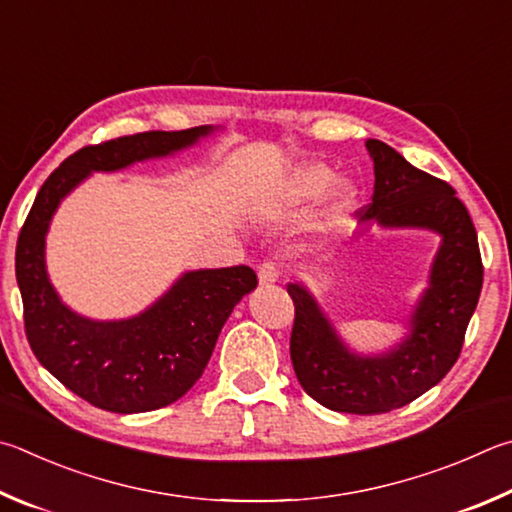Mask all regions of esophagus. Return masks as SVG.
<instances>
[{"instance_id":"34e87169","label":"esophagus","mask_w":512,"mask_h":512,"mask_svg":"<svg viewBox=\"0 0 512 512\" xmlns=\"http://www.w3.org/2000/svg\"><path fill=\"white\" fill-rule=\"evenodd\" d=\"M257 277H259V284H264V286L275 284L277 280H280V268H277V264L271 262V259H268V262L259 264Z\"/></svg>"}]
</instances>
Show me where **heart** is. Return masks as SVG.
Masks as SVG:
<instances>
[{"instance_id": "b5f03b06", "label": "heart", "mask_w": 512, "mask_h": 512, "mask_svg": "<svg viewBox=\"0 0 512 512\" xmlns=\"http://www.w3.org/2000/svg\"><path fill=\"white\" fill-rule=\"evenodd\" d=\"M331 179V172L327 170V167L322 165H306L302 167L300 172L295 174L293 179V185H291V194L295 201H306L311 199L318 194L324 185L329 183ZM353 201V190L349 188L347 183H336L329 192V206H327V212L331 219L340 217L342 212H345Z\"/></svg>"}]
</instances>
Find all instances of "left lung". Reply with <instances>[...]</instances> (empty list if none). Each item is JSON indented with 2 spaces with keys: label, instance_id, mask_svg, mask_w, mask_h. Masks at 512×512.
Instances as JSON below:
<instances>
[{
  "label": "left lung",
  "instance_id": "1",
  "mask_svg": "<svg viewBox=\"0 0 512 512\" xmlns=\"http://www.w3.org/2000/svg\"><path fill=\"white\" fill-rule=\"evenodd\" d=\"M374 197L360 221L383 228H425L441 235L430 286L416 302L410 333L378 356L353 353L302 284H288L295 304L291 360L313 401L333 412L383 414L432 389L457 362L477 309L483 264L477 230L452 185L407 163L394 147L369 138Z\"/></svg>",
  "mask_w": 512,
  "mask_h": 512
}]
</instances>
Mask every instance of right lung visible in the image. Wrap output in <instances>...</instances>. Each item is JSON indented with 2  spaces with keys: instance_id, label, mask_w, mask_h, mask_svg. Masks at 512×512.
<instances>
[{
  "instance_id": "right-lung-1",
  "label": "right lung",
  "mask_w": 512,
  "mask_h": 512,
  "mask_svg": "<svg viewBox=\"0 0 512 512\" xmlns=\"http://www.w3.org/2000/svg\"><path fill=\"white\" fill-rule=\"evenodd\" d=\"M210 132L212 127L143 132L82 147L44 181L17 237L15 275L35 358L100 410L136 414L179 401L201 378L221 327L257 286V275L248 266L190 271L134 318H82L62 304L46 273L44 239L53 212L91 172H116L179 152Z\"/></svg>"
}]
</instances>
